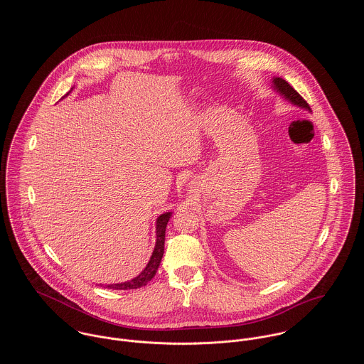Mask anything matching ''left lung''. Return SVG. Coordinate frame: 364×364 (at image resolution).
<instances>
[{
    "instance_id": "left-lung-1",
    "label": "left lung",
    "mask_w": 364,
    "mask_h": 364,
    "mask_svg": "<svg viewBox=\"0 0 364 364\" xmlns=\"http://www.w3.org/2000/svg\"><path fill=\"white\" fill-rule=\"evenodd\" d=\"M272 82H273V88H274L286 101H289V102H291V104L296 105V106H299V107H304V109H307V110L311 112L310 105L306 102V100H304L286 80H283V78H280V77H274Z\"/></svg>"
}]
</instances>
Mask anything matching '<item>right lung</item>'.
Instances as JSON below:
<instances>
[{
  "instance_id": "right-lung-1",
  "label": "right lung",
  "mask_w": 364,
  "mask_h": 364,
  "mask_svg": "<svg viewBox=\"0 0 364 364\" xmlns=\"http://www.w3.org/2000/svg\"><path fill=\"white\" fill-rule=\"evenodd\" d=\"M73 91V88L63 97L65 98L70 92ZM172 213L171 211H166L164 214H161L158 218H156V247H154V251H153V255L149 260L147 266L144 267V270L136 276L134 279L132 280H127V282H123V283H114V284H107L105 287L107 289H113V290H130V289H140L143 286H146L154 276H156V270H158V266L161 263L162 259V255H164V242H165V228H166V224L171 218ZM102 286V284H101Z\"/></svg>"
}]
</instances>
